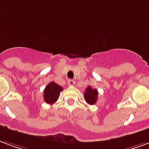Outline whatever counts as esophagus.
I'll use <instances>...</instances> for the list:
<instances>
[{
	"instance_id": "34e87169",
	"label": "esophagus",
	"mask_w": 149,
	"mask_h": 149,
	"mask_svg": "<svg viewBox=\"0 0 149 149\" xmlns=\"http://www.w3.org/2000/svg\"><path fill=\"white\" fill-rule=\"evenodd\" d=\"M67 84L69 86H74L75 84V82L72 80V79H68V81H67Z\"/></svg>"
}]
</instances>
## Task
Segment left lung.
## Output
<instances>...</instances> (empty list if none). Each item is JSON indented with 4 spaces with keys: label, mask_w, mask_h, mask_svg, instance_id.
Wrapping results in <instances>:
<instances>
[{
    "label": "left lung",
    "mask_w": 149,
    "mask_h": 149,
    "mask_svg": "<svg viewBox=\"0 0 149 149\" xmlns=\"http://www.w3.org/2000/svg\"><path fill=\"white\" fill-rule=\"evenodd\" d=\"M97 95H98V92L96 89H93L91 86H88L86 89L85 94H84V98H85L86 102L90 104V105H94L96 103L97 100Z\"/></svg>",
    "instance_id": "left-lung-1"
}]
</instances>
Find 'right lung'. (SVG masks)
I'll list each match as a JSON object with an SVG mask.
<instances>
[{"label":"right lung","mask_w":149,"mask_h":149,"mask_svg":"<svg viewBox=\"0 0 149 149\" xmlns=\"http://www.w3.org/2000/svg\"><path fill=\"white\" fill-rule=\"evenodd\" d=\"M62 91H63V87L61 86L58 85L55 82H50L43 91L44 102L48 104L55 103L58 100Z\"/></svg>","instance_id":"obj_1"}]
</instances>
